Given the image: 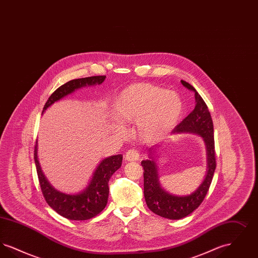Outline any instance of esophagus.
I'll list each match as a JSON object with an SVG mask.
<instances>
[{
    "mask_svg": "<svg viewBox=\"0 0 258 258\" xmlns=\"http://www.w3.org/2000/svg\"><path fill=\"white\" fill-rule=\"evenodd\" d=\"M139 159H140L139 152L136 151L135 149L128 150L125 154V160L127 161H135V160H138Z\"/></svg>",
    "mask_w": 258,
    "mask_h": 258,
    "instance_id": "esophagus-1",
    "label": "esophagus"
}]
</instances>
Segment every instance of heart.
<instances>
[{"instance_id":"obj_1","label":"heart","mask_w":258,"mask_h":258,"mask_svg":"<svg viewBox=\"0 0 258 258\" xmlns=\"http://www.w3.org/2000/svg\"><path fill=\"white\" fill-rule=\"evenodd\" d=\"M183 109V100L176 92L148 83L127 87L113 104L116 121L137 122V135L146 143L158 142L169 135L179 123ZM116 131L124 133L122 125H117Z\"/></svg>"}]
</instances>
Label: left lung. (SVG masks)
Wrapping results in <instances>:
<instances>
[{
  "instance_id": "left-lung-1",
  "label": "left lung",
  "mask_w": 258,
  "mask_h": 258,
  "mask_svg": "<svg viewBox=\"0 0 258 258\" xmlns=\"http://www.w3.org/2000/svg\"><path fill=\"white\" fill-rule=\"evenodd\" d=\"M183 86L195 92L196 107L174 130V134L191 133L203 138L207 149V174L196 191L189 196L176 197L165 191L159 182L157 164L154 160L153 148L149 149L150 160H142L144 169V197L148 208L156 215L169 220H180L191 214L200 206L208 192L216 169V151L214 140V124L208 107L189 83L181 80Z\"/></svg>"
}]
</instances>
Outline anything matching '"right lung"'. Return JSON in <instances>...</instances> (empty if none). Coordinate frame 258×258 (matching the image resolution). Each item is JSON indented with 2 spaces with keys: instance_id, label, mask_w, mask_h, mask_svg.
<instances>
[{
  "instance_id": "right-lung-1",
  "label": "right lung",
  "mask_w": 258,
  "mask_h": 258,
  "mask_svg": "<svg viewBox=\"0 0 258 258\" xmlns=\"http://www.w3.org/2000/svg\"><path fill=\"white\" fill-rule=\"evenodd\" d=\"M105 75L91 76L74 79L59 87L47 99L42 113L54 102L73 94L74 91L83 87L95 86L101 84ZM37 144L35 146V163L37 167L38 182L47 204L60 216L72 221H85L98 215L107 204L109 195L108 182L114 172L117 171L123 160V155L111 156L101 160L94 176L86 188L77 195H67L55 189L41 171L37 160Z\"/></svg>"
}]
</instances>
